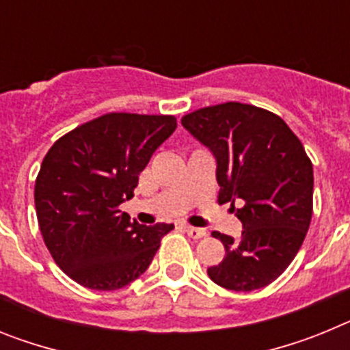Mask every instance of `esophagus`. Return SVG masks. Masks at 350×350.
I'll return each mask as SVG.
<instances>
[{"mask_svg":"<svg viewBox=\"0 0 350 350\" xmlns=\"http://www.w3.org/2000/svg\"><path fill=\"white\" fill-rule=\"evenodd\" d=\"M185 233L189 234L191 238H194V240H200V238L206 237V231L202 230V228H193V226H184Z\"/></svg>","mask_w":350,"mask_h":350,"instance_id":"esophagus-1","label":"esophagus"}]
</instances>
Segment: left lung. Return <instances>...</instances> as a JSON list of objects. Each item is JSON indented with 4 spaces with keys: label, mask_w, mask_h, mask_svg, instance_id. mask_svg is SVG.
I'll return each mask as SVG.
<instances>
[{
    "label": "left lung",
    "mask_w": 350,
    "mask_h": 350,
    "mask_svg": "<svg viewBox=\"0 0 350 350\" xmlns=\"http://www.w3.org/2000/svg\"><path fill=\"white\" fill-rule=\"evenodd\" d=\"M182 126L217 161V202L242 200L238 242L213 231L226 249L206 270L217 286L254 291L273 282L298 254L312 219L314 170L301 142L279 116L254 105L200 108Z\"/></svg>",
    "instance_id": "left-lung-1"
}]
</instances>
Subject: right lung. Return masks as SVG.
Instances as JSON below:
<instances>
[{
    "instance_id": "add662e5",
    "label": "right lung",
    "mask_w": 350,
    "mask_h": 350,
    "mask_svg": "<svg viewBox=\"0 0 350 350\" xmlns=\"http://www.w3.org/2000/svg\"><path fill=\"white\" fill-rule=\"evenodd\" d=\"M177 128L173 116L112 112L71 129L49 148L35 184L49 252L80 286L116 291L148 268L173 224L144 226L119 205Z\"/></svg>"
}]
</instances>
